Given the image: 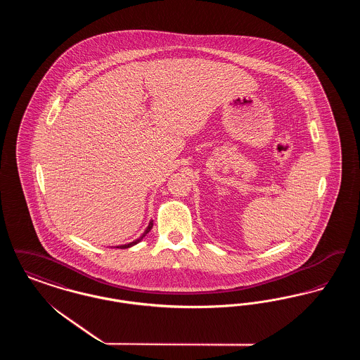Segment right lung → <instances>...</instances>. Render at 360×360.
Wrapping results in <instances>:
<instances>
[{"label":"right lung","instance_id":"add662e5","mask_svg":"<svg viewBox=\"0 0 360 360\" xmlns=\"http://www.w3.org/2000/svg\"><path fill=\"white\" fill-rule=\"evenodd\" d=\"M153 225H154V221H150V224H148V226H147V229H146V232L141 235V238H139V239L135 240V241H132V243H129V244H124V245H119V247H116V248H129V247H132V245H135V244H137L140 240L143 239L150 231H151V228H153Z\"/></svg>","mask_w":360,"mask_h":360}]
</instances>
